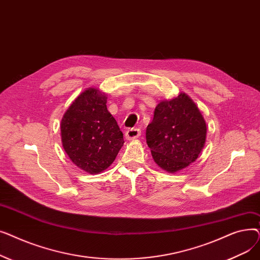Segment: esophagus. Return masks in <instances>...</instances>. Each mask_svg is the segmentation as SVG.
<instances>
[{
  "mask_svg": "<svg viewBox=\"0 0 260 260\" xmlns=\"http://www.w3.org/2000/svg\"><path fill=\"white\" fill-rule=\"evenodd\" d=\"M141 135V131L139 128H128L125 132V138L127 140H134L136 138H138Z\"/></svg>",
  "mask_w": 260,
  "mask_h": 260,
  "instance_id": "1",
  "label": "esophagus"
}]
</instances>
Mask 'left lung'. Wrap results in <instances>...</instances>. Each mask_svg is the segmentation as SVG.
I'll use <instances>...</instances> for the list:
<instances>
[{
  "label": "left lung",
  "instance_id": "left-lung-1",
  "mask_svg": "<svg viewBox=\"0 0 260 260\" xmlns=\"http://www.w3.org/2000/svg\"><path fill=\"white\" fill-rule=\"evenodd\" d=\"M207 124L185 93L160 102L146 127V143L157 165L170 173L194 162L206 143Z\"/></svg>",
  "mask_w": 260,
  "mask_h": 260
}]
</instances>
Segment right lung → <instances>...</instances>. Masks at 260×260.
I'll return each mask as SVG.
<instances>
[{
	"mask_svg": "<svg viewBox=\"0 0 260 260\" xmlns=\"http://www.w3.org/2000/svg\"><path fill=\"white\" fill-rule=\"evenodd\" d=\"M106 99L98 89H86L61 122L64 151L77 167L89 174L106 170L124 143L117 121L107 111Z\"/></svg>",
	"mask_w": 260,
	"mask_h": 260,
	"instance_id": "add662e5",
	"label": "right lung"
}]
</instances>
